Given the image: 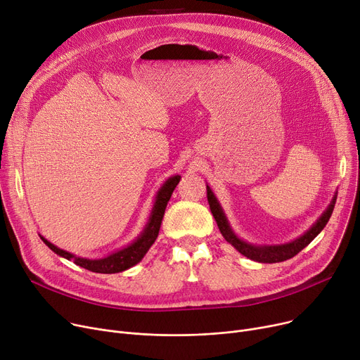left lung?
Instances as JSON below:
<instances>
[{"label":"left lung","mask_w":360,"mask_h":360,"mask_svg":"<svg viewBox=\"0 0 360 360\" xmlns=\"http://www.w3.org/2000/svg\"><path fill=\"white\" fill-rule=\"evenodd\" d=\"M335 198L337 197L333 198L331 204L328 205V209L324 212L323 216L316 220V223L312 226V228L305 235H302L299 239H296L290 243H285V245H274V247H255V245L247 243V242L240 240L239 238H236V235L231 229L228 220H226L223 210L220 209V205H219L214 194L212 193L210 188L207 186V200H209L210 210L214 216V220L217 221V226H219L221 235L224 236V239L229 243H232L242 255L248 257L250 259L258 261V262H281V261H286V259L295 257L296 254H299L307 247V245H309L314 240V238L321 231L326 228V224L328 223L331 213L334 210Z\"/></svg>","instance_id":"1"}]
</instances>
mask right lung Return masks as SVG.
Listing matches in <instances>:
<instances>
[{"label":"right lung","instance_id":"obj_1","mask_svg":"<svg viewBox=\"0 0 360 360\" xmlns=\"http://www.w3.org/2000/svg\"><path fill=\"white\" fill-rule=\"evenodd\" d=\"M179 182V176H174L166 181V184L162 186V190L158 194V200L156 204L153 207V212H151L150 220L146 226L144 232L140 235V238L132 242L129 247L117 251L115 254H112L106 258H101V259H87V258H80V257H75L64 250L56 248L53 243L48 242L45 238L41 236V239L45 242V245L55 252L58 254L60 257H64L67 259H71L74 264H77V266L93 271V273H103V274H112V273H120L124 271L132 266H136L137 262L141 261V258L146 255V252L148 251V248L151 245L155 243L159 231H160V224L163 220V214L166 210V205L167 201L172 197V193L175 190V186Z\"/></svg>","mask_w":360,"mask_h":360}]
</instances>
